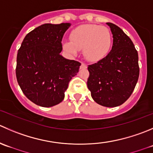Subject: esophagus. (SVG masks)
Returning <instances> with one entry per match:
<instances>
[{
    "instance_id": "1",
    "label": "esophagus",
    "mask_w": 153,
    "mask_h": 153,
    "mask_svg": "<svg viewBox=\"0 0 153 153\" xmlns=\"http://www.w3.org/2000/svg\"><path fill=\"white\" fill-rule=\"evenodd\" d=\"M87 65L85 64V63H81V69H86V68H87Z\"/></svg>"
}]
</instances>
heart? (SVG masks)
<instances>
[{
  "label": "heart",
  "instance_id": "1",
  "mask_svg": "<svg viewBox=\"0 0 153 153\" xmlns=\"http://www.w3.org/2000/svg\"><path fill=\"white\" fill-rule=\"evenodd\" d=\"M71 41L64 40L63 47L68 53L75 55L83 49L84 57L89 61L104 58L110 51L112 37L109 30L96 25H82L70 34Z\"/></svg>",
  "mask_w": 153,
  "mask_h": 153
}]
</instances>
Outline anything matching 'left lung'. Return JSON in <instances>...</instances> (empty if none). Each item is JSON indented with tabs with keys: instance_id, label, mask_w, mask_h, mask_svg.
Here are the masks:
<instances>
[{
	"instance_id": "8db88e82",
	"label": "left lung",
	"mask_w": 153,
	"mask_h": 153,
	"mask_svg": "<svg viewBox=\"0 0 153 153\" xmlns=\"http://www.w3.org/2000/svg\"><path fill=\"white\" fill-rule=\"evenodd\" d=\"M113 34L111 51L103 59L88 65L87 87L93 100L105 107L123 104L132 93L139 78L138 54L132 41L112 23H107Z\"/></svg>"
}]
</instances>
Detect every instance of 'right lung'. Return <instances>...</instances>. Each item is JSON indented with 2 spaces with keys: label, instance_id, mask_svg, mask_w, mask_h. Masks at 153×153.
<instances>
[{
  "label": "right lung",
  "instance_id": "obj_1",
  "mask_svg": "<svg viewBox=\"0 0 153 153\" xmlns=\"http://www.w3.org/2000/svg\"><path fill=\"white\" fill-rule=\"evenodd\" d=\"M69 23L44 24L25 37L18 51L16 75L27 98L42 107L60 103L81 63L60 54L63 34Z\"/></svg>",
  "mask_w": 153,
  "mask_h": 153
}]
</instances>
